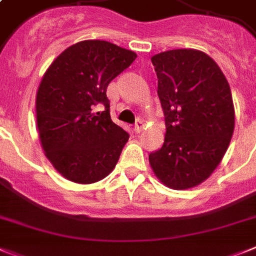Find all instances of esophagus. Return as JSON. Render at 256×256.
I'll list each match as a JSON object with an SVG mask.
<instances>
[{"label":"esophagus","mask_w":256,"mask_h":256,"mask_svg":"<svg viewBox=\"0 0 256 256\" xmlns=\"http://www.w3.org/2000/svg\"><path fill=\"white\" fill-rule=\"evenodd\" d=\"M144 126H145V123H144V120L138 119L136 122V124H134V132L140 133V132H141V130H144Z\"/></svg>","instance_id":"esophagus-1"}]
</instances>
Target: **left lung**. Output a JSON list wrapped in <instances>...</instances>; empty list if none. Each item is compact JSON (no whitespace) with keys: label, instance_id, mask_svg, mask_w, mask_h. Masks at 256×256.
<instances>
[{"label":"left lung","instance_id":"1","mask_svg":"<svg viewBox=\"0 0 256 256\" xmlns=\"http://www.w3.org/2000/svg\"><path fill=\"white\" fill-rule=\"evenodd\" d=\"M164 112V144L149 155L162 184L185 190L211 176L234 130L232 92L220 67L200 50L152 56Z\"/></svg>","mask_w":256,"mask_h":256}]
</instances>
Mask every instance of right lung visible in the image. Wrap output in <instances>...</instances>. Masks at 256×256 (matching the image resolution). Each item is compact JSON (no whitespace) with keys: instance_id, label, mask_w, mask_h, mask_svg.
<instances>
[{"instance_id":"add662e5","label":"right lung","mask_w":256,"mask_h":256,"mask_svg":"<svg viewBox=\"0 0 256 256\" xmlns=\"http://www.w3.org/2000/svg\"><path fill=\"white\" fill-rule=\"evenodd\" d=\"M137 58L132 50L101 40L67 48L44 74L36 94L41 146L67 180L93 184L112 172L130 134L110 116L106 90ZM104 104L105 111H95Z\"/></svg>"}]
</instances>
